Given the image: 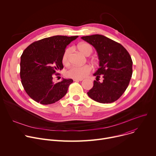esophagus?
I'll return each mask as SVG.
<instances>
[{
    "instance_id": "1",
    "label": "esophagus",
    "mask_w": 156,
    "mask_h": 156,
    "mask_svg": "<svg viewBox=\"0 0 156 156\" xmlns=\"http://www.w3.org/2000/svg\"><path fill=\"white\" fill-rule=\"evenodd\" d=\"M73 80L75 81H83V79H74Z\"/></svg>"
}]
</instances>
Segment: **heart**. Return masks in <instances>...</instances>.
Here are the masks:
<instances>
[{
  "label": "heart",
  "instance_id": "b5f03b06",
  "mask_svg": "<svg viewBox=\"0 0 156 156\" xmlns=\"http://www.w3.org/2000/svg\"><path fill=\"white\" fill-rule=\"evenodd\" d=\"M78 48L84 55L89 56L93 52L92 46L87 43H81L78 46ZM72 52V48H66L62 55V62L65 65H69L70 63V55ZM96 63L95 60H93ZM91 70L90 65H85L83 66H72L66 72V76L73 79H82L86 77Z\"/></svg>",
  "mask_w": 156,
  "mask_h": 156
}]
</instances>
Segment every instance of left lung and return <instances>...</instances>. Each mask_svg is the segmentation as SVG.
Here are the masks:
<instances>
[{
    "instance_id": "1",
    "label": "left lung",
    "mask_w": 156,
    "mask_h": 156,
    "mask_svg": "<svg viewBox=\"0 0 156 156\" xmlns=\"http://www.w3.org/2000/svg\"><path fill=\"white\" fill-rule=\"evenodd\" d=\"M81 39L96 49L99 60V68L93 75L96 81L87 95L100 103L115 102L125 91L132 76L130 55L120 43L103 35L83 36ZM101 76L104 78L102 83L98 81Z\"/></svg>"
}]
</instances>
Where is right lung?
Masks as SVG:
<instances>
[{
	"instance_id": "obj_1",
	"label": "right lung",
	"mask_w": 156,
	"mask_h": 156,
	"mask_svg": "<svg viewBox=\"0 0 156 156\" xmlns=\"http://www.w3.org/2000/svg\"><path fill=\"white\" fill-rule=\"evenodd\" d=\"M78 36H54L31 44L21 56L20 78L28 95L44 105L55 103L67 93L72 79L54 83V76L63 69L62 55L66 46Z\"/></svg>"
}]
</instances>
